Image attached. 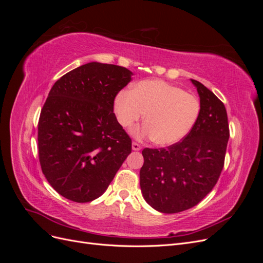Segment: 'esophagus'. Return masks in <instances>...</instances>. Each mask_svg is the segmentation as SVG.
<instances>
[{
	"label": "esophagus",
	"mask_w": 263,
	"mask_h": 263,
	"mask_svg": "<svg viewBox=\"0 0 263 263\" xmlns=\"http://www.w3.org/2000/svg\"><path fill=\"white\" fill-rule=\"evenodd\" d=\"M132 148H133V150H135V151H138V150H140L141 149V146L138 144V142H133L132 144Z\"/></svg>",
	"instance_id": "esophagus-1"
}]
</instances>
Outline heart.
<instances>
[{
    "mask_svg": "<svg viewBox=\"0 0 263 263\" xmlns=\"http://www.w3.org/2000/svg\"><path fill=\"white\" fill-rule=\"evenodd\" d=\"M200 101L181 87L160 80L140 81L115 100L117 119L125 128L145 116L146 124L134 130L139 138H154L158 145L176 144L192 129L200 114Z\"/></svg>",
    "mask_w": 263,
    "mask_h": 263,
    "instance_id": "b5f03b06",
    "label": "heart"
}]
</instances>
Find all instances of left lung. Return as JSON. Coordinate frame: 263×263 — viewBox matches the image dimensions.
Instances as JSON below:
<instances>
[{"instance_id":"left-lung-1","label":"left lung","mask_w":263,"mask_h":263,"mask_svg":"<svg viewBox=\"0 0 263 263\" xmlns=\"http://www.w3.org/2000/svg\"><path fill=\"white\" fill-rule=\"evenodd\" d=\"M200 114L181 141L142 150L140 189L155 210L173 214L193 208L216 184L225 163L229 126L224 103L201 82Z\"/></svg>"}]
</instances>
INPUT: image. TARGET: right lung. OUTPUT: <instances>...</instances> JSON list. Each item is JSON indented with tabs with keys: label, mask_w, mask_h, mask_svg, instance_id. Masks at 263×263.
<instances>
[{
	"label": "right lung",
	"mask_w": 263,
	"mask_h": 263,
	"mask_svg": "<svg viewBox=\"0 0 263 263\" xmlns=\"http://www.w3.org/2000/svg\"><path fill=\"white\" fill-rule=\"evenodd\" d=\"M132 71L90 62L55 81L38 122V154L44 176L77 203L101 196L132 153V139L117 122L114 100Z\"/></svg>",
	"instance_id": "add662e5"
}]
</instances>
